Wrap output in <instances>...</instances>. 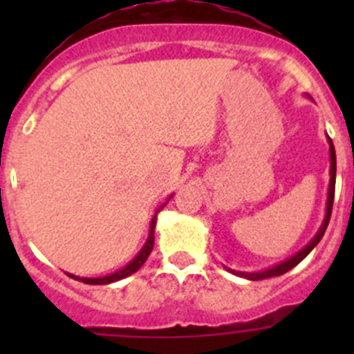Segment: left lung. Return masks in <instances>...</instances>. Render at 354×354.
Wrapping results in <instances>:
<instances>
[{"label": "left lung", "instance_id": "1", "mask_svg": "<svg viewBox=\"0 0 354 354\" xmlns=\"http://www.w3.org/2000/svg\"><path fill=\"white\" fill-rule=\"evenodd\" d=\"M328 142H330V159H331V168H330V174H331V179H330V192H328V205H326V218H324V223L323 227H321V230L317 232V236L314 237V239L308 243V245L305 246V248L301 250V252H298L294 257H290L289 261L282 262V264L274 266V268H271V270L268 271H262V273H239L237 271L236 274H241V277L248 278V280H264V278H271V277H280V274L287 273L289 270H292L294 266H298L299 262L303 261V259L308 255V253L314 250V246L317 245L319 241H321V237L324 236V230H326L328 223H330V218H331V207H333V198H335V174H337V158H335V147H333V142H331V138H328Z\"/></svg>", "mask_w": 354, "mask_h": 354}]
</instances>
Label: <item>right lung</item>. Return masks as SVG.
Segmentation results:
<instances>
[{
	"mask_svg": "<svg viewBox=\"0 0 354 354\" xmlns=\"http://www.w3.org/2000/svg\"><path fill=\"white\" fill-rule=\"evenodd\" d=\"M154 227H156V216H154V220H152V225H150V234H149V239H147L145 246H143L142 252L138 253V257L134 259L131 264H127L124 270L117 271V273H113V274H108V277H102V278H80L81 282L90 283V286H106V283L117 282V280H122V278H126V277H129V274L136 273V271H138L140 268L143 266V262L149 259L152 248H154ZM68 277H71V274H68Z\"/></svg>",
	"mask_w": 354,
	"mask_h": 354,
	"instance_id": "add662e5",
	"label": "right lung"
}]
</instances>
